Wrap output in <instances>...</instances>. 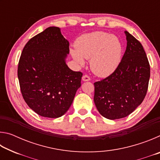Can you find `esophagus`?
Masks as SVG:
<instances>
[{"instance_id":"34e87169","label":"esophagus","mask_w":160,"mask_h":160,"mask_svg":"<svg viewBox=\"0 0 160 160\" xmlns=\"http://www.w3.org/2000/svg\"><path fill=\"white\" fill-rule=\"evenodd\" d=\"M82 79L83 81H90V78L88 75H84L83 76H82Z\"/></svg>"}]
</instances>
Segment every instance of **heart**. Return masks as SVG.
<instances>
[{"label":"heart","mask_w":160,"mask_h":160,"mask_svg":"<svg viewBox=\"0 0 160 160\" xmlns=\"http://www.w3.org/2000/svg\"><path fill=\"white\" fill-rule=\"evenodd\" d=\"M75 48L70 50L74 60L82 66L85 58H90L91 70L100 77L112 74L120 63L122 55V46L118 38L102 31L82 35L75 42Z\"/></svg>","instance_id":"obj_1"}]
</instances>
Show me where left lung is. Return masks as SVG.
Listing matches in <instances>:
<instances>
[{"label": "left lung", "mask_w": 160, "mask_h": 160, "mask_svg": "<svg viewBox=\"0 0 160 160\" xmlns=\"http://www.w3.org/2000/svg\"><path fill=\"white\" fill-rule=\"evenodd\" d=\"M125 53L113 73L94 83V102L104 117L111 120L128 116L147 94L150 67L140 42L127 31Z\"/></svg>", "instance_id": "8db88e82"}]
</instances>
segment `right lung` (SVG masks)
I'll use <instances>...</instances> for the list:
<instances>
[{
  "instance_id": "1",
  "label": "right lung",
  "mask_w": 160,
  "mask_h": 160,
  "mask_svg": "<svg viewBox=\"0 0 160 160\" xmlns=\"http://www.w3.org/2000/svg\"><path fill=\"white\" fill-rule=\"evenodd\" d=\"M69 42L56 27H50L28 41L21 53L18 76L29 107L47 118H58L69 109L82 73L66 63Z\"/></svg>"
}]
</instances>
